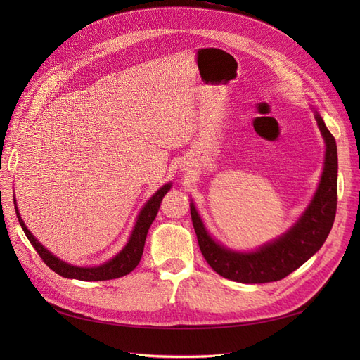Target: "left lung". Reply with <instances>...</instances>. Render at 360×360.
Returning <instances> with one entry per match:
<instances>
[{
    "mask_svg": "<svg viewBox=\"0 0 360 360\" xmlns=\"http://www.w3.org/2000/svg\"><path fill=\"white\" fill-rule=\"evenodd\" d=\"M315 120L326 143L320 186L299 222L278 240L264 245L255 252H233L213 240L205 231L195 205L191 204V217L201 254L216 274L243 284H264L284 279L308 261L326 242L336 214L338 156L333 135L319 114H315Z\"/></svg>",
    "mask_w": 360,
    "mask_h": 360,
    "instance_id": "1",
    "label": "left lung"
}]
</instances>
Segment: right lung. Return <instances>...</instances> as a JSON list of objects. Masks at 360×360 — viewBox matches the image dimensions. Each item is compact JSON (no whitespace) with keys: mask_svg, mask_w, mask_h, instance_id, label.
Segmentation results:
<instances>
[{"mask_svg":"<svg viewBox=\"0 0 360 360\" xmlns=\"http://www.w3.org/2000/svg\"><path fill=\"white\" fill-rule=\"evenodd\" d=\"M171 189V183H167L165 186H162L153 197H151L147 204L144 205V209L141 210L138 221L135 224V228L132 231V236H130L127 245L123 248V250L120 254H117L112 259L108 261V263L99 266V267H76L70 266L64 261L58 259L56 255H52L48 249L43 248L37 240L36 237L30 233L28 228L25 226L24 221L20 219L19 212L15 205L16 216L19 219L20 226L30 240V243L34 246L37 250V254L43 259L51 270L56 271L63 278H70V279H79V281H108V279H115V278H122L127 274H130L141 261V257H143L144 252V245H146V237L148 233V228L151 222L155 221V217L159 212L160 201L168 191Z\"/></svg>","mask_w":360,"mask_h":360,"instance_id":"add662e5","label":"right lung"}]
</instances>
